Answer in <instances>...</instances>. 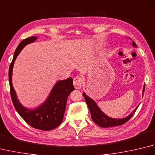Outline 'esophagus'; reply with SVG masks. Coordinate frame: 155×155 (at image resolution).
Returning <instances> with one entry per match:
<instances>
[{
	"label": "esophagus",
	"instance_id": "obj_1",
	"mask_svg": "<svg viewBox=\"0 0 155 155\" xmlns=\"http://www.w3.org/2000/svg\"><path fill=\"white\" fill-rule=\"evenodd\" d=\"M73 84L76 89H81L83 86V78L81 77H75L73 79Z\"/></svg>",
	"mask_w": 155,
	"mask_h": 155
}]
</instances>
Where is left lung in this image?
I'll use <instances>...</instances> for the list:
<instances>
[{"mask_svg": "<svg viewBox=\"0 0 155 155\" xmlns=\"http://www.w3.org/2000/svg\"><path fill=\"white\" fill-rule=\"evenodd\" d=\"M133 46H134V47H137V45L134 41H133ZM144 88H145V84L144 85V88L143 91V97L144 92ZM83 95L84 97V99L88 105V107L89 108V110L91 114L92 119H93V120L95 123L98 124V126L101 127H116V126H119V125L124 124L133 117V115L134 114V113H135L138 107L139 106V105H138V107H136L135 109L133 111V113L130 115H128L127 117L120 118V119H116V118H110L109 117L107 116L106 114H104L103 113V111H101L100 108H98L96 103H95V102L91 98L88 97L84 93L83 94Z\"/></svg>", "mask_w": 155, "mask_h": 155, "instance_id": "left-lung-1", "label": "left lung"}]
</instances>
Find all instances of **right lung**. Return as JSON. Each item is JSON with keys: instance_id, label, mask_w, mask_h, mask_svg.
<instances>
[{"instance_id": "right-lung-1", "label": "right lung", "mask_w": 155, "mask_h": 155, "mask_svg": "<svg viewBox=\"0 0 155 155\" xmlns=\"http://www.w3.org/2000/svg\"><path fill=\"white\" fill-rule=\"evenodd\" d=\"M37 37H31L21 42L16 48L12 62L9 67L8 78L10 91L12 103L16 111L25 121L32 127L42 130H50L57 128L64 117L68 95L74 87L72 84V78L58 81L45 103L35 109H28L22 106L17 99L16 94L12 84V68L16 57L26 45L33 42Z\"/></svg>"}]
</instances>
